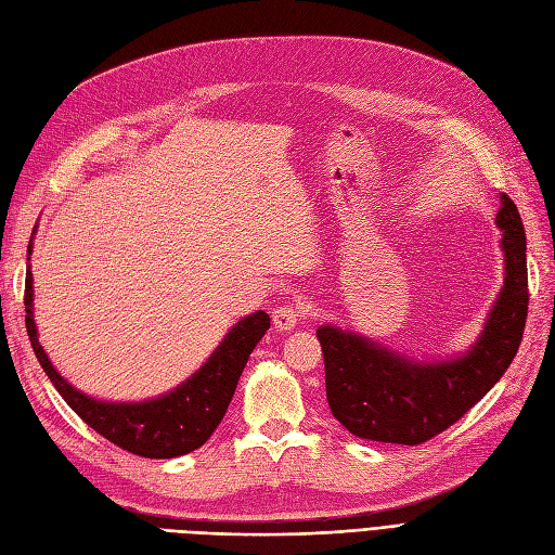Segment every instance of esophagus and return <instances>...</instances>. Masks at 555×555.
Instances as JSON below:
<instances>
[{"instance_id": "34e87169", "label": "esophagus", "mask_w": 555, "mask_h": 555, "mask_svg": "<svg viewBox=\"0 0 555 555\" xmlns=\"http://www.w3.org/2000/svg\"><path fill=\"white\" fill-rule=\"evenodd\" d=\"M305 308L302 302H286V305H280L278 310H273V326L278 331H294L296 323L300 321Z\"/></svg>"}]
</instances>
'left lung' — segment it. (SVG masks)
Listing matches in <instances>:
<instances>
[{
	"label": "left lung",
	"mask_w": 555,
	"mask_h": 555,
	"mask_svg": "<svg viewBox=\"0 0 555 555\" xmlns=\"http://www.w3.org/2000/svg\"><path fill=\"white\" fill-rule=\"evenodd\" d=\"M495 224L503 229L505 284L482 337L456 360L415 362L356 333L321 326L326 397L353 436L378 443L420 446L468 413L512 365L528 317L524 222L507 195Z\"/></svg>",
	"instance_id": "8db88e82"
}]
</instances>
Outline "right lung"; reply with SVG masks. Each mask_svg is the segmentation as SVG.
<instances>
[{"label": "right lung", "instance_id": "add662e5", "mask_svg": "<svg viewBox=\"0 0 555 555\" xmlns=\"http://www.w3.org/2000/svg\"><path fill=\"white\" fill-rule=\"evenodd\" d=\"M27 255H31V243L27 247ZM25 308L31 349L56 392L93 431H99L117 448L146 456V460H171V456L197 450L211 438L229 409V401L234 397L247 358H250L266 331L271 328V317L261 310L245 317L227 333L216 353L206 360V365L175 392L151 401H140V404H109V401L91 399L75 390L52 367L50 358L36 337L29 269L25 278Z\"/></svg>", "mask_w": 555, "mask_h": 555}]
</instances>
